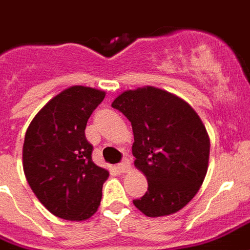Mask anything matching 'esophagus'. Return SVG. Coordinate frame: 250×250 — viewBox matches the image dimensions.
<instances>
[{
	"instance_id": "esophagus-1",
	"label": "esophagus",
	"mask_w": 250,
	"mask_h": 250,
	"mask_svg": "<svg viewBox=\"0 0 250 250\" xmlns=\"http://www.w3.org/2000/svg\"><path fill=\"white\" fill-rule=\"evenodd\" d=\"M118 171L120 172H127L130 170V162H129V159L124 158V161L117 166Z\"/></svg>"
}]
</instances>
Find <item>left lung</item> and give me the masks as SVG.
<instances>
[{"label":"left lung","instance_id":"left-lung-1","mask_svg":"<svg viewBox=\"0 0 250 250\" xmlns=\"http://www.w3.org/2000/svg\"><path fill=\"white\" fill-rule=\"evenodd\" d=\"M132 123L134 165L147 191L133 203L149 217L185 207L203 183L209 138L202 120L185 100L154 87L123 92L112 103Z\"/></svg>","mask_w":250,"mask_h":250}]
</instances>
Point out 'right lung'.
Wrapping results in <instances>:
<instances>
[{
	"instance_id": "add662e5",
	"label": "right lung",
	"mask_w": 250,
	"mask_h": 250,
	"mask_svg": "<svg viewBox=\"0 0 250 250\" xmlns=\"http://www.w3.org/2000/svg\"><path fill=\"white\" fill-rule=\"evenodd\" d=\"M104 97L95 88H67L39 110L26 132V179L39 202L64 220H87L100 206L109 172L93 163L84 130Z\"/></svg>"
}]
</instances>
